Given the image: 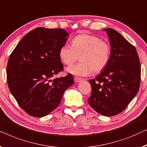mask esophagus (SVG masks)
Wrapping results in <instances>:
<instances>
[{
  "instance_id": "34e87169",
  "label": "esophagus",
  "mask_w": 147,
  "mask_h": 147,
  "mask_svg": "<svg viewBox=\"0 0 147 147\" xmlns=\"http://www.w3.org/2000/svg\"><path fill=\"white\" fill-rule=\"evenodd\" d=\"M80 81H82V80L80 78H78V77H74V82H79Z\"/></svg>"
}]
</instances>
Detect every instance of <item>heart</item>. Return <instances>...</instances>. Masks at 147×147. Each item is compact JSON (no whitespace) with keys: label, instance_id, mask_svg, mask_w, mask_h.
I'll return each instance as SVG.
<instances>
[{"label":"heart","instance_id":"b5f03b06","mask_svg":"<svg viewBox=\"0 0 147 147\" xmlns=\"http://www.w3.org/2000/svg\"><path fill=\"white\" fill-rule=\"evenodd\" d=\"M111 46L107 41L90 34H79L72 40V46L65 44L59 50V57L66 65H71L80 57L81 63L67 68L68 73L86 76L94 71L100 73L108 65Z\"/></svg>","mask_w":147,"mask_h":147}]
</instances>
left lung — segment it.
I'll return each instance as SVG.
<instances>
[{"instance_id": "8db88e82", "label": "left lung", "mask_w": 147, "mask_h": 147, "mask_svg": "<svg viewBox=\"0 0 147 147\" xmlns=\"http://www.w3.org/2000/svg\"><path fill=\"white\" fill-rule=\"evenodd\" d=\"M111 42L108 65L88 80L92 92L90 106L100 115H117L125 110L139 90L141 68L135 47L113 28H106Z\"/></svg>"}]
</instances>
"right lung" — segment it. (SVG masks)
Returning a JSON list of instances; mask_svg holds the SVG:
<instances>
[{
  "mask_svg": "<svg viewBox=\"0 0 147 147\" xmlns=\"http://www.w3.org/2000/svg\"><path fill=\"white\" fill-rule=\"evenodd\" d=\"M68 35L62 28H34L21 39L10 55L8 86L19 106L30 116L49 115L74 83L71 74L52 79L64 70L59 50Z\"/></svg>",
  "mask_w": 147,
  "mask_h": 147,
  "instance_id": "right-lung-1",
  "label": "right lung"
}]
</instances>
